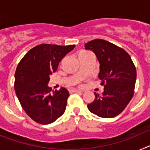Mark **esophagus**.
I'll return each instance as SVG.
<instances>
[{
	"label": "esophagus",
	"instance_id": "1",
	"mask_svg": "<svg viewBox=\"0 0 150 150\" xmlns=\"http://www.w3.org/2000/svg\"><path fill=\"white\" fill-rule=\"evenodd\" d=\"M70 92L71 93H81L82 91L80 90H77V89H72V90H70Z\"/></svg>",
	"mask_w": 150,
	"mask_h": 150
}]
</instances>
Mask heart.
I'll return each instance as SVG.
<instances>
[{"label":"heart","mask_w":150,"mask_h":150,"mask_svg":"<svg viewBox=\"0 0 150 150\" xmlns=\"http://www.w3.org/2000/svg\"><path fill=\"white\" fill-rule=\"evenodd\" d=\"M90 54V53H88V52H81V53H80V54H78V57H81V56H84V55H86V54Z\"/></svg>","instance_id":"b5f03b06"}]
</instances>
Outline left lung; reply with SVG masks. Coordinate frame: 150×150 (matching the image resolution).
I'll use <instances>...</instances> for the list:
<instances>
[{
	"instance_id": "8db88e82",
	"label": "left lung",
	"mask_w": 150,
	"mask_h": 150,
	"mask_svg": "<svg viewBox=\"0 0 150 150\" xmlns=\"http://www.w3.org/2000/svg\"><path fill=\"white\" fill-rule=\"evenodd\" d=\"M85 49L94 52L100 62L102 95L95 93V100L87 105L89 110L103 118H112L123 111L134 93L136 67L130 56L118 46L102 39L85 44Z\"/></svg>"
}]
</instances>
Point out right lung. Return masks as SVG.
<instances>
[{
	"label": "right lung",
	"instance_id": "right-lung-1",
	"mask_svg": "<svg viewBox=\"0 0 150 150\" xmlns=\"http://www.w3.org/2000/svg\"><path fill=\"white\" fill-rule=\"evenodd\" d=\"M75 45L42 44L24 55L14 75V90L20 103L30 118L40 124H50L64 114L69 92L64 87L51 93L50 75Z\"/></svg>",
	"mask_w": 150,
	"mask_h": 150
}]
</instances>
